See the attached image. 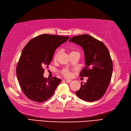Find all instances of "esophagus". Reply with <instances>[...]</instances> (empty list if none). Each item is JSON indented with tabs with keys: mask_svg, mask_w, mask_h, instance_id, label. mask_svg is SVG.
<instances>
[{
	"mask_svg": "<svg viewBox=\"0 0 131 131\" xmlns=\"http://www.w3.org/2000/svg\"><path fill=\"white\" fill-rule=\"evenodd\" d=\"M66 81L67 83H71L72 82V80H68V79H66Z\"/></svg>",
	"mask_w": 131,
	"mask_h": 131,
	"instance_id": "esophagus-1",
	"label": "esophagus"
}]
</instances>
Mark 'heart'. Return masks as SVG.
<instances>
[{
    "mask_svg": "<svg viewBox=\"0 0 131 131\" xmlns=\"http://www.w3.org/2000/svg\"><path fill=\"white\" fill-rule=\"evenodd\" d=\"M80 54L79 52H78L76 50H71L70 51H69V54H70V56H72V55H73V54ZM59 50H57L56 51V53H54V55L53 56V59L54 60H57L58 57H59ZM61 73L62 74H63L64 76L66 77H69L71 75V72L69 71V69H68L67 68H64L62 69V72H61Z\"/></svg>",
    "mask_w": 131,
    "mask_h": 131,
    "instance_id": "obj_1",
    "label": "heart"
}]
</instances>
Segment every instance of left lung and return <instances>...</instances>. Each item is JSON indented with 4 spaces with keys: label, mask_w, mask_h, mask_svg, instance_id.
I'll list each match as a JSON object with an SVG mask.
<instances>
[{
    "label": "left lung",
    "mask_w": 131,
    "mask_h": 131,
    "mask_svg": "<svg viewBox=\"0 0 131 131\" xmlns=\"http://www.w3.org/2000/svg\"><path fill=\"white\" fill-rule=\"evenodd\" d=\"M69 41L83 48L86 66L80 76L89 77L86 83H81L75 94L89 102L100 99L106 92L112 75L113 63L108 49L102 41L86 34L72 37Z\"/></svg>",
    "instance_id": "1"
}]
</instances>
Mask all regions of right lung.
I'll return each instance as SVG.
<instances>
[{"label": "right lung", "instance_id": "1", "mask_svg": "<svg viewBox=\"0 0 131 131\" xmlns=\"http://www.w3.org/2000/svg\"><path fill=\"white\" fill-rule=\"evenodd\" d=\"M69 38L42 34L30 40L25 46L17 63L16 73L21 89L29 99L42 103L54 94L61 80L43 77L44 68L49 67L56 49Z\"/></svg>", "mask_w": 131, "mask_h": 131}]
</instances>
